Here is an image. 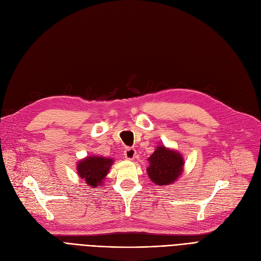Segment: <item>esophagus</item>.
Instances as JSON below:
<instances>
[{"instance_id": "1", "label": "esophagus", "mask_w": 261, "mask_h": 261, "mask_svg": "<svg viewBox=\"0 0 261 261\" xmlns=\"http://www.w3.org/2000/svg\"><path fill=\"white\" fill-rule=\"evenodd\" d=\"M137 156V150L134 148H127L124 150V157L129 159V161H133Z\"/></svg>"}]
</instances>
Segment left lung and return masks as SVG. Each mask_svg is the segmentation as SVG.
I'll return each instance as SVG.
<instances>
[{
  "mask_svg": "<svg viewBox=\"0 0 261 261\" xmlns=\"http://www.w3.org/2000/svg\"><path fill=\"white\" fill-rule=\"evenodd\" d=\"M148 178L157 186H169L178 180L184 171V158L178 150L159 144L148 158Z\"/></svg>",
  "mask_w": 261,
  "mask_h": 261,
  "instance_id": "obj_1",
  "label": "left lung"
}]
</instances>
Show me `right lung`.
I'll return each instance as SVG.
<instances>
[{
    "instance_id": "right-lung-1",
    "label": "right lung",
    "mask_w": 261,
    "mask_h": 261,
    "mask_svg": "<svg viewBox=\"0 0 261 261\" xmlns=\"http://www.w3.org/2000/svg\"><path fill=\"white\" fill-rule=\"evenodd\" d=\"M113 158L103 156H87L77 164V173L89 187L96 188L104 183L106 175L114 164Z\"/></svg>"
}]
</instances>
